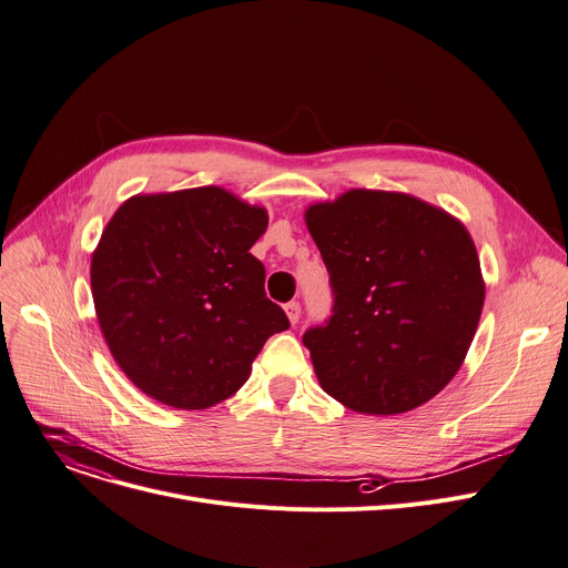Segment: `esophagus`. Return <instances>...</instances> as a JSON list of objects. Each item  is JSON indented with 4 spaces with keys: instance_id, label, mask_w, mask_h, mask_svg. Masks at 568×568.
<instances>
[{
    "instance_id": "34e87169",
    "label": "esophagus",
    "mask_w": 568,
    "mask_h": 568,
    "mask_svg": "<svg viewBox=\"0 0 568 568\" xmlns=\"http://www.w3.org/2000/svg\"><path fill=\"white\" fill-rule=\"evenodd\" d=\"M285 313H287L290 322L296 324L298 317H301V304H298V301H290V304H285Z\"/></svg>"
}]
</instances>
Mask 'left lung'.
<instances>
[{"label": "left lung", "mask_w": 568, "mask_h": 568, "mask_svg": "<svg viewBox=\"0 0 568 568\" xmlns=\"http://www.w3.org/2000/svg\"><path fill=\"white\" fill-rule=\"evenodd\" d=\"M306 223L333 294L328 320L304 333L324 393L369 415L429 402L459 372L484 306L468 231L369 189L308 207Z\"/></svg>", "instance_id": "1"}]
</instances>
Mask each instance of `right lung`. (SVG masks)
<instances>
[{
    "label": "right lung",
    "mask_w": 568,
    "mask_h": 568,
    "mask_svg": "<svg viewBox=\"0 0 568 568\" xmlns=\"http://www.w3.org/2000/svg\"><path fill=\"white\" fill-rule=\"evenodd\" d=\"M264 231L267 212L219 186L134 196L111 216L91 260L93 304L139 390L173 408L214 406L290 328L248 253Z\"/></svg>",
    "instance_id": "right-lung-1"
}]
</instances>
